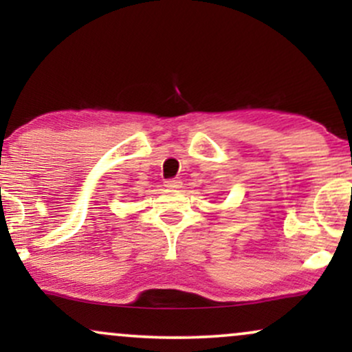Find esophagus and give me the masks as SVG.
<instances>
[{
  "label": "esophagus",
  "instance_id": "34e87169",
  "mask_svg": "<svg viewBox=\"0 0 352 352\" xmlns=\"http://www.w3.org/2000/svg\"><path fill=\"white\" fill-rule=\"evenodd\" d=\"M164 185L167 188H179V187H182V182L179 179H168L164 182Z\"/></svg>",
  "mask_w": 352,
  "mask_h": 352
}]
</instances>
